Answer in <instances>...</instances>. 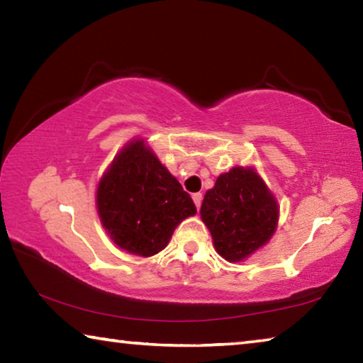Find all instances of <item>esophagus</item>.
<instances>
[{
	"instance_id": "obj_1",
	"label": "esophagus",
	"mask_w": 363,
	"mask_h": 363,
	"mask_svg": "<svg viewBox=\"0 0 363 363\" xmlns=\"http://www.w3.org/2000/svg\"><path fill=\"white\" fill-rule=\"evenodd\" d=\"M192 199H194V203H195V206L199 208V210H200V206H201V200H203V195H201V194H194V195H192Z\"/></svg>"
}]
</instances>
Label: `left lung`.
Listing matches in <instances>:
<instances>
[{
  "instance_id": "left-lung-1",
  "label": "left lung",
  "mask_w": 363,
  "mask_h": 363,
  "mask_svg": "<svg viewBox=\"0 0 363 363\" xmlns=\"http://www.w3.org/2000/svg\"><path fill=\"white\" fill-rule=\"evenodd\" d=\"M201 219L214 248L227 261H242L269 242L277 227V201L250 168L220 174L201 203Z\"/></svg>"
}]
</instances>
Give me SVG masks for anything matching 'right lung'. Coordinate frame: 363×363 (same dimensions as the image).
Listing matches in <instances>:
<instances>
[{"instance_id":"1","label":"right lung","mask_w":363,"mask_h":363,"mask_svg":"<svg viewBox=\"0 0 363 363\" xmlns=\"http://www.w3.org/2000/svg\"><path fill=\"white\" fill-rule=\"evenodd\" d=\"M97 211L121 250L147 257L167 247L176 225L196 208L144 140H134L101 179Z\"/></svg>"}]
</instances>
